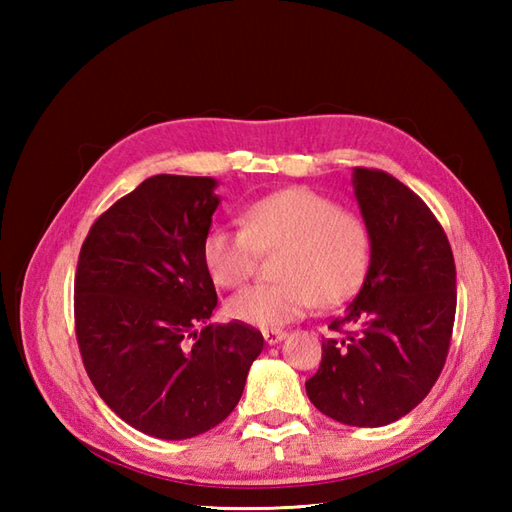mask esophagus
<instances>
[{"label":"esophagus","instance_id":"34e87169","mask_svg":"<svg viewBox=\"0 0 512 512\" xmlns=\"http://www.w3.org/2000/svg\"><path fill=\"white\" fill-rule=\"evenodd\" d=\"M284 339H286V332H281V330H264V341L268 345H275V343L284 341Z\"/></svg>","mask_w":512,"mask_h":512}]
</instances>
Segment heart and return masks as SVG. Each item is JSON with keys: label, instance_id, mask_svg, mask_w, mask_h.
Returning <instances> with one entry per match:
<instances>
[{"label": "heart", "instance_id": "heart-1", "mask_svg": "<svg viewBox=\"0 0 512 512\" xmlns=\"http://www.w3.org/2000/svg\"><path fill=\"white\" fill-rule=\"evenodd\" d=\"M259 253H277L279 281L239 292L226 312L239 323L275 330L301 319L314 303L330 308L350 299L365 281L372 233L361 213L308 187H290L248 204L242 228L213 226L202 242L204 266L222 288L244 286Z\"/></svg>", "mask_w": 512, "mask_h": 512}]
</instances>
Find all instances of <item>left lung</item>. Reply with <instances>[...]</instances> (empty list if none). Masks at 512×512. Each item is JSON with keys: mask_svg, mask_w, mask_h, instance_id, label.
Segmentation results:
<instances>
[{"mask_svg": "<svg viewBox=\"0 0 512 512\" xmlns=\"http://www.w3.org/2000/svg\"><path fill=\"white\" fill-rule=\"evenodd\" d=\"M372 233L361 290L328 328L308 398L352 427H385L418 407L447 361L455 321V262L447 233L416 193L380 169H354Z\"/></svg>", "mask_w": 512, "mask_h": 512, "instance_id": "1", "label": "left lung"}]
</instances>
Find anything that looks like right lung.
I'll return each instance as SVG.
<instances>
[{
  "label": "right lung",
  "mask_w": 512,
  "mask_h": 512,
  "mask_svg": "<svg viewBox=\"0 0 512 512\" xmlns=\"http://www.w3.org/2000/svg\"><path fill=\"white\" fill-rule=\"evenodd\" d=\"M215 187L202 176L147 178L92 224L76 264L85 372L118 418L160 440L220 424L264 350L253 325H206L217 306L202 259Z\"/></svg>",
  "instance_id": "add662e5"
}]
</instances>
